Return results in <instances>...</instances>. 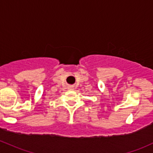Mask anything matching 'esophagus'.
<instances>
[{"mask_svg":"<svg viewBox=\"0 0 153 153\" xmlns=\"http://www.w3.org/2000/svg\"><path fill=\"white\" fill-rule=\"evenodd\" d=\"M68 89L69 90H74V87L73 86H69Z\"/></svg>","mask_w":153,"mask_h":153,"instance_id":"obj_1","label":"esophagus"}]
</instances>
